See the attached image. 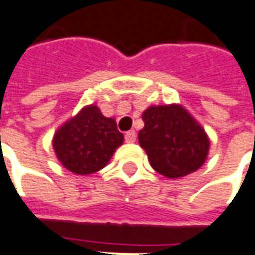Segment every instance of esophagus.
Returning <instances> with one entry per match:
<instances>
[{
    "label": "esophagus",
    "mask_w": 255,
    "mask_h": 255,
    "mask_svg": "<svg viewBox=\"0 0 255 255\" xmlns=\"http://www.w3.org/2000/svg\"><path fill=\"white\" fill-rule=\"evenodd\" d=\"M124 137H126V142L127 143H133L136 140V132H135L133 129H131V131L126 132Z\"/></svg>",
    "instance_id": "1"
}]
</instances>
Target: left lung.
Here are the masks:
<instances>
[{
    "instance_id": "left-lung-1",
    "label": "left lung",
    "mask_w": 255,
    "mask_h": 255,
    "mask_svg": "<svg viewBox=\"0 0 255 255\" xmlns=\"http://www.w3.org/2000/svg\"><path fill=\"white\" fill-rule=\"evenodd\" d=\"M137 133L152 169L167 178H181L203 166L209 150L204 128L184 107L152 105L142 115Z\"/></svg>"
}]
</instances>
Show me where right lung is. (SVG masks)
Instances as JSON below:
<instances>
[{
  "label": "right lung",
  "mask_w": 255,
  "mask_h": 255,
  "mask_svg": "<svg viewBox=\"0 0 255 255\" xmlns=\"http://www.w3.org/2000/svg\"><path fill=\"white\" fill-rule=\"evenodd\" d=\"M123 140L115 119L105 118L99 107L88 105L58 128L52 146L67 170L85 175L105 167Z\"/></svg>",
  "instance_id": "right-lung-1"
}]
</instances>
